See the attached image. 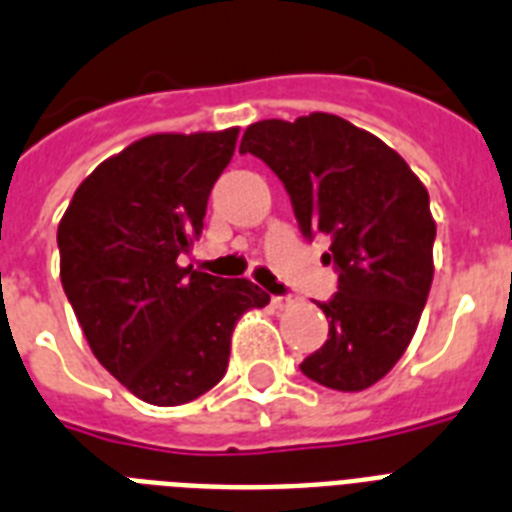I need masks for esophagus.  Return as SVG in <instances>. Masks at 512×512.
<instances>
[{
    "mask_svg": "<svg viewBox=\"0 0 512 512\" xmlns=\"http://www.w3.org/2000/svg\"><path fill=\"white\" fill-rule=\"evenodd\" d=\"M294 305V297H289V294H284V297H273V307L276 310H286V307Z\"/></svg>",
    "mask_w": 512,
    "mask_h": 512,
    "instance_id": "1",
    "label": "esophagus"
}]
</instances>
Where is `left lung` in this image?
Instances as JSON below:
<instances>
[{"mask_svg":"<svg viewBox=\"0 0 512 512\" xmlns=\"http://www.w3.org/2000/svg\"><path fill=\"white\" fill-rule=\"evenodd\" d=\"M284 184L299 231L326 236L339 292L318 302L328 339L299 371L339 392H363L392 371L413 339L434 278L429 191L392 147L328 112L260 120L244 131Z\"/></svg>","mask_w":512,"mask_h":512,"instance_id":"8db88e82","label":"left lung"}]
</instances>
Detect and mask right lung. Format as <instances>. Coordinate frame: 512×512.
I'll return each mask as SVG.
<instances>
[{
	"label": "right lung",
	"mask_w": 512,
	"mask_h": 512,
	"mask_svg": "<svg viewBox=\"0 0 512 512\" xmlns=\"http://www.w3.org/2000/svg\"><path fill=\"white\" fill-rule=\"evenodd\" d=\"M239 128L144 136L76 189L57 228L60 278L99 363L149 405L197 400L226 376L231 334L268 294L181 268Z\"/></svg>",
	"instance_id": "1"
}]
</instances>
